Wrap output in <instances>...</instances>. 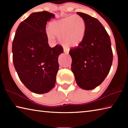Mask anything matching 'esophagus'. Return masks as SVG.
Segmentation results:
<instances>
[{
	"instance_id": "34e87169",
	"label": "esophagus",
	"mask_w": 128,
	"mask_h": 128,
	"mask_svg": "<svg viewBox=\"0 0 128 128\" xmlns=\"http://www.w3.org/2000/svg\"><path fill=\"white\" fill-rule=\"evenodd\" d=\"M64 52L66 54H68L69 53V50L68 48H64Z\"/></svg>"
}]
</instances>
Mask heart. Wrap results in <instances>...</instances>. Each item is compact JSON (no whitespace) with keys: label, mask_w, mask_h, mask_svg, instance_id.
I'll return each mask as SVG.
<instances>
[{"label":"heart","mask_w":128,"mask_h":128,"mask_svg":"<svg viewBox=\"0 0 128 128\" xmlns=\"http://www.w3.org/2000/svg\"><path fill=\"white\" fill-rule=\"evenodd\" d=\"M86 23L81 16L71 15L59 20L51 22L47 36L49 40H53L54 36H58L62 45L69 47H76L85 37Z\"/></svg>","instance_id":"heart-1"}]
</instances>
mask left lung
Returning a JSON list of instances; mask_svg holds the SVG:
<instances>
[{
    "mask_svg": "<svg viewBox=\"0 0 128 128\" xmlns=\"http://www.w3.org/2000/svg\"><path fill=\"white\" fill-rule=\"evenodd\" d=\"M86 23L85 37L78 46L71 48V69L76 81L85 90H92L102 83L109 73L113 52L109 35L96 18L77 12Z\"/></svg>",
    "mask_w": 128,
    "mask_h": 128,
    "instance_id": "1",
    "label": "left lung"
}]
</instances>
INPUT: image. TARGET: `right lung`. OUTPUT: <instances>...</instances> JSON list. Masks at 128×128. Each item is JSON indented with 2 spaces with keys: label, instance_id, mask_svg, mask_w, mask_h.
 <instances>
[{
  "label": "right lung",
  "instance_id": "1",
  "mask_svg": "<svg viewBox=\"0 0 128 128\" xmlns=\"http://www.w3.org/2000/svg\"><path fill=\"white\" fill-rule=\"evenodd\" d=\"M55 15L47 11L33 13L20 23L12 43L13 62L19 78L30 91L44 94L55 85L61 45L50 47L47 22Z\"/></svg>",
  "mask_w": 128,
  "mask_h": 128
}]
</instances>
